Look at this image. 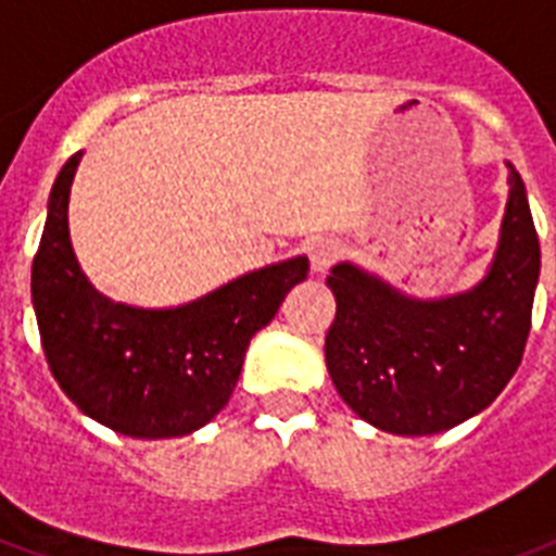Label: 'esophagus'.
Instances as JSON below:
<instances>
[{
    "mask_svg": "<svg viewBox=\"0 0 556 556\" xmlns=\"http://www.w3.org/2000/svg\"><path fill=\"white\" fill-rule=\"evenodd\" d=\"M339 256H342V242L333 240V237H319V240L311 242V265H314V270H328Z\"/></svg>",
    "mask_w": 556,
    "mask_h": 556,
    "instance_id": "esophagus-1",
    "label": "esophagus"
}]
</instances>
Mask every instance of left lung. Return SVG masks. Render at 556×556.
Segmentation results:
<instances>
[{
    "mask_svg": "<svg viewBox=\"0 0 556 556\" xmlns=\"http://www.w3.org/2000/svg\"><path fill=\"white\" fill-rule=\"evenodd\" d=\"M501 242L464 293L415 300L353 263L330 268L336 319L325 362L358 418L393 435H432L486 409L515 376L531 330L540 240L511 163Z\"/></svg>",
    "mask_w": 556,
    "mask_h": 556,
    "instance_id": "8db88e82",
    "label": "left lung"
}]
</instances>
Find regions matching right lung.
Instances as JSON below:
<instances>
[{
  "label": "right lung",
  "instance_id": "add662e5",
  "mask_svg": "<svg viewBox=\"0 0 556 556\" xmlns=\"http://www.w3.org/2000/svg\"><path fill=\"white\" fill-rule=\"evenodd\" d=\"M78 161L81 152L55 177L33 256V311L50 372L84 415L121 435H189L228 404L249 342L307 277V256L242 274L177 307L106 300L84 277L70 242Z\"/></svg>",
  "mask_w": 556,
  "mask_h": 556
}]
</instances>
